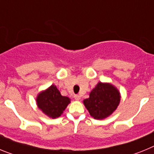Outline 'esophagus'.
<instances>
[{"label": "esophagus", "mask_w": 154, "mask_h": 154, "mask_svg": "<svg viewBox=\"0 0 154 154\" xmlns=\"http://www.w3.org/2000/svg\"><path fill=\"white\" fill-rule=\"evenodd\" d=\"M74 98H75V100H77V101L80 100V99H81V97H80L79 95H75Z\"/></svg>", "instance_id": "esophagus-1"}]
</instances>
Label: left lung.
I'll list each match as a JSON object with an SVG mask.
<instances>
[{
    "mask_svg": "<svg viewBox=\"0 0 154 154\" xmlns=\"http://www.w3.org/2000/svg\"><path fill=\"white\" fill-rule=\"evenodd\" d=\"M121 100L119 89L109 82H99L83 100V104L95 119H104L112 115Z\"/></svg>",
    "mask_w": 154,
    "mask_h": 154,
    "instance_id": "left-lung-1",
    "label": "left lung"
}]
</instances>
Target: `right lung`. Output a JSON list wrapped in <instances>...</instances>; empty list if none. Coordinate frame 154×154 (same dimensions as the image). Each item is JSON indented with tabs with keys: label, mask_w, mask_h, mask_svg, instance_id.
Masks as SVG:
<instances>
[{
	"label": "right lung",
	"mask_w": 154,
	"mask_h": 154,
	"mask_svg": "<svg viewBox=\"0 0 154 154\" xmlns=\"http://www.w3.org/2000/svg\"><path fill=\"white\" fill-rule=\"evenodd\" d=\"M70 103L71 99L67 96H62L60 91L54 84L41 91L36 96L37 106L51 119L61 116Z\"/></svg>",
	"instance_id": "add662e5"
}]
</instances>
